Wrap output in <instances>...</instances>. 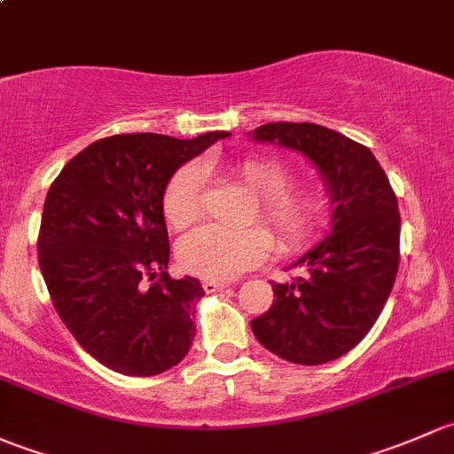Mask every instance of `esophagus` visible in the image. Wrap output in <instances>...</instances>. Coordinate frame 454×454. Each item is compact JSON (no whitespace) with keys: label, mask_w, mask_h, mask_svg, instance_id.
Segmentation results:
<instances>
[{"label":"esophagus","mask_w":454,"mask_h":454,"mask_svg":"<svg viewBox=\"0 0 454 454\" xmlns=\"http://www.w3.org/2000/svg\"><path fill=\"white\" fill-rule=\"evenodd\" d=\"M227 286H229V282H223V279H203V288L207 293H218Z\"/></svg>","instance_id":"34e87169"}]
</instances>
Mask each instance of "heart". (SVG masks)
<instances>
[{
    "mask_svg": "<svg viewBox=\"0 0 454 454\" xmlns=\"http://www.w3.org/2000/svg\"><path fill=\"white\" fill-rule=\"evenodd\" d=\"M242 188L260 200L258 218L273 233L282 251H295L306 245L321 218V205L306 190H291V175L275 159L249 157L236 166ZM203 170L185 166L166 185L161 209L172 229L192 225L203 214ZM270 251V238L264 229H225L221 225L196 227L181 238L176 247L179 264L190 273L209 279L236 278L251 269Z\"/></svg>",
    "mask_w": 454,
    "mask_h": 454,
    "instance_id": "heart-1",
    "label": "heart"
}]
</instances>
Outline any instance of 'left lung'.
Returning a JSON list of instances; mask_svg holds the SVG:
<instances>
[{"mask_svg": "<svg viewBox=\"0 0 454 454\" xmlns=\"http://www.w3.org/2000/svg\"><path fill=\"white\" fill-rule=\"evenodd\" d=\"M249 137L301 153L332 203L330 233L291 264L303 275L273 284V306L251 321V330L284 361H334L365 339L394 288L398 199L372 151L325 126L270 122Z\"/></svg>", "mask_w": 454, "mask_h": 454, "instance_id": "8db88e82", "label": "left lung"}]
</instances>
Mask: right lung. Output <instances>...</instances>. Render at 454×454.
Segmentation results:
<instances>
[{"instance_id": "1", "label": "right lung", "mask_w": 454, "mask_h": 454, "mask_svg": "<svg viewBox=\"0 0 454 454\" xmlns=\"http://www.w3.org/2000/svg\"><path fill=\"white\" fill-rule=\"evenodd\" d=\"M225 130L194 139L126 133L98 139L56 176L45 196L39 266L50 297L85 352L126 376H157L192 345L196 278L168 275L161 200L172 175ZM144 274L156 282L146 289Z\"/></svg>"}]
</instances>
